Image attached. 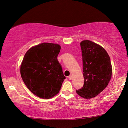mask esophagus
Instances as JSON below:
<instances>
[{
    "mask_svg": "<svg viewBox=\"0 0 128 128\" xmlns=\"http://www.w3.org/2000/svg\"><path fill=\"white\" fill-rule=\"evenodd\" d=\"M68 80H71L72 78V76H68Z\"/></svg>",
    "mask_w": 128,
    "mask_h": 128,
    "instance_id": "1",
    "label": "esophagus"
}]
</instances>
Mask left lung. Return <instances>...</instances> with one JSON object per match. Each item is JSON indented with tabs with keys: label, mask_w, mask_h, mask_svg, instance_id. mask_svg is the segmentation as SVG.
<instances>
[{
	"label": "left lung",
	"mask_w": 128,
	"mask_h": 128,
	"mask_svg": "<svg viewBox=\"0 0 128 128\" xmlns=\"http://www.w3.org/2000/svg\"><path fill=\"white\" fill-rule=\"evenodd\" d=\"M84 84L76 90L82 98L95 97L105 89L111 79L112 68L109 56L102 47L89 40L80 42Z\"/></svg>",
	"instance_id": "1"
}]
</instances>
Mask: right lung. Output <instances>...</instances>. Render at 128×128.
I'll use <instances>...</instances> for the list:
<instances>
[{
  "label": "right lung",
  "mask_w": 128,
  "mask_h": 128,
  "mask_svg": "<svg viewBox=\"0 0 128 128\" xmlns=\"http://www.w3.org/2000/svg\"><path fill=\"white\" fill-rule=\"evenodd\" d=\"M60 46L42 43L26 53L20 72L27 88L38 97L49 99L57 94L66 77L57 60Z\"/></svg>",
  "instance_id": "right-lung-1"
}]
</instances>
